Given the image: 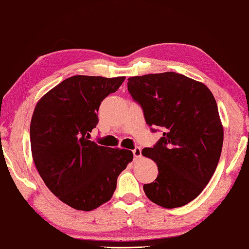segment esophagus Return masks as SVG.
Segmentation results:
<instances>
[{"label":"esophagus","mask_w":249,"mask_h":249,"mask_svg":"<svg viewBox=\"0 0 249 249\" xmlns=\"http://www.w3.org/2000/svg\"><path fill=\"white\" fill-rule=\"evenodd\" d=\"M133 154H134L135 159H140L141 158V149L139 147H136L133 150Z\"/></svg>","instance_id":"1"}]
</instances>
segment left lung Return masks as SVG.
Listing matches in <instances>:
<instances>
[{
	"label": "left lung",
	"instance_id": "8db88e82",
	"mask_svg": "<svg viewBox=\"0 0 249 249\" xmlns=\"http://www.w3.org/2000/svg\"><path fill=\"white\" fill-rule=\"evenodd\" d=\"M127 89L147 124L164 129L153 148L141 151L159 170L143 186L145 196L164 208L186 205L206 187L220 159L223 126L217 102L205 84L176 72L129 77Z\"/></svg>",
	"mask_w": 249,
	"mask_h": 249
}]
</instances>
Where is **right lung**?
I'll return each mask as SVG.
<instances>
[{
  "label": "right lung",
  "instance_id": "1",
  "mask_svg": "<svg viewBox=\"0 0 249 249\" xmlns=\"http://www.w3.org/2000/svg\"><path fill=\"white\" fill-rule=\"evenodd\" d=\"M125 76L74 75L37 101L30 124L33 162L46 187L67 205L90 212L110 201L119 175L133 160L126 149L89 140L101 101Z\"/></svg>",
  "mask_w": 249,
  "mask_h": 249
}]
</instances>
